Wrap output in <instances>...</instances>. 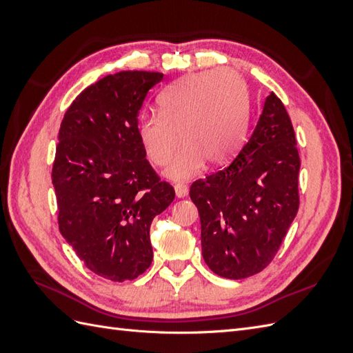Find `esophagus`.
<instances>
[{"instance_id":"esophagus-1","label":"esophagus","mask_w":353,"mask_h":353,"mask_svg":"<svg viewBox=\"0 0 353 353\" xmlns=\"http://www.w3.org/2000/svg\"><path fill=\"white\" fill-rule=\"evenodd\" d=\"M175 196L178 199H184L188 196V187L183 185V184H176L175 185Z\"/></svg>"}]
</instances>
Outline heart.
<instances>
[{
	"label": "heart",
	"mask_w": 353,
	"mask_h": 353,
	"mask_svg": "<svg viewBox=\"0 0 353 353\" xmlns=\"http://www.w3.org/2000/svg\"><path fill=\"white\" fill-rule=\"evenodd\" d=\"M159 108L160 114L138 121L137 132L147 157L157 166L169 162L181 137L184 147L165 170L172 181L183 183L200 175L208 162L228 163L248 137V92L230 72L183 78L160 95Z\"/></svg>",
	"instance_id": "1"
}]
</instances>
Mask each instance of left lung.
<instances>
[{"label":"left lung","instance_id":"left-lung-1","mask_svg":"<svg viewBox=\"0 0 353 353\" xmlns=\"http://www.w3.org/2000/svg\"><path fill=\"white\" fill-rule=\"evenodd\" d=\"M299 169L292 121L271 92L236 159L190 188L203 259L213 272L241 280L274 259L299 209Z\"/></svg>","mask_w":353,"mask_h":353}]
</instances>
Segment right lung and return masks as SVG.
<instances>
[{
  "mask_svg": "<svg viewBox=\"0 0 353 353\" xmlns=\"http://www.w3.org/2000/svg\"><path fill=\"white\" fill-rule=\"evenodd\" d=\"M162 73L125 70L85 88L65 113L52 165L59 228L88 270L134 280L153 259L150 225L175 197L145 159L137 126Z\"/></svg>",
  "mask_w": 353,
  "mask_h": 353,
  "instance_id": "right-lung-1",
  "label": "right lung"
}]
</instances>
